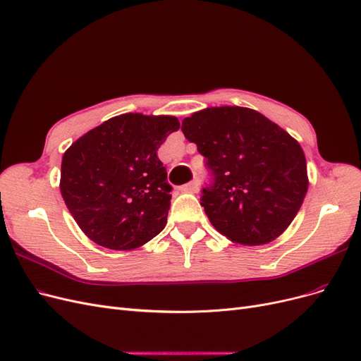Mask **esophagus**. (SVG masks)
Instances as JSON below:
<instances>
[{
  "label": "esophagus",
  "instance_id": "obj_1",
  "mask_svg": "<svg viewBox=\"0 0 361 361\" xmlns=\"http://www.w3.org/2000/svg\"><path fill=\"white\" fill-rule=\"evenodd\" d=\"M179 190L183 191V192H197L199 191V180L194 179L188 183H185V185H182Z\"/></svg>",
  "mask_w": 361,
  "mask_h": 361
}]
</instances>
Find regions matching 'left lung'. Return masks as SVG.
Here are the masks:
<instances>
[{
	"instance_id": "obj_1",
	"label": "left lung",
	"mask_w": 361,
	"mask_h": 361,
	"mask_svg": "<svg viewBox=\"0 0 361 361\" xmlns=\"http://www.w3.org/2000/svg\"><path fill=\"white\" fill-rule=\"evenodd\" d=\"M209 171L200 203L218 232L243 245L271 243L286 231L307 192L298 141L260 113L220 106L183 118Z\"/></svg>"
}]
</instances>
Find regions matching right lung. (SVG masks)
Instances as JSON below:
<instances>
[{"label": "right lung", "mask_w": 361, "mask_h": 361, "mask_svg": "<svg viewBox=\"0 0 361 361\" xmlns=\"http://www.w3.org/2000/svg\"><path fill=\"white\" fill-rule=\"evenodd\" d=\"M179 126L173 116L122 114L64 152L60 191L92 241L133 250L166 227L173 188L157 150Z\"/></svg>", "instance_id": "1"}]
</instances>
